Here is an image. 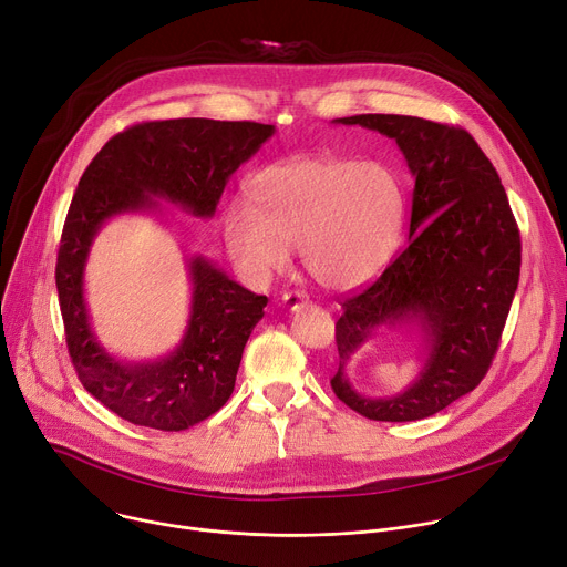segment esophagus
<instances>
[{"mask_svg":"<svg viewBox=\"0 0 567 567\" xmlns=\"http://www.w3.org/2000/svg\"><path fill=\"white\" fill-rule=\"evenodd\" d=\"M282 302H285L287 310H298V307L310 302V298H307V293H302V291H287L282 296Z\"/></svg>","mask_w":567,"mask_h":567,"instance_id":"34e87169","label":"esophagus"}]
</instances>
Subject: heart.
Segmentation results:
<instances>
[{
	"mask_svg": "<svg viewBox=\"0 0 567 567\" xmlns=\"http://www.w3.org/2000/svg\"><path fill=\"white\" fill-rule=\"evenodd\" d=\"M250 205L226 219L233 262L267 280L302 246V265L321 287L348 291L373 278L398 241L404 192L380 161L296 156L267 165L250 183Z\"/></svg>",
	"mask_w": 567,
	"mask_h": 567,
	"instance_id": "obj_1",
	"label": "heart"
}]
</instances>
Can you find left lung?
I'll return each mask as SVG.
<instances>
[{"label":"left lung","mask_w":567,"mask_h":567,"mask_svg":"<svg viewBox=\"0 0 567 567\" xmlns=\"http://www.w3.org/2000/svg\"><path fill=\"white\" fill-rule=\"evenodd\" d=\"M393 137L416 178L409 244L337 321L334 395L371 421L434 416L488 373L520 278V230L506 192L475 137L409 115L334 120ZM416 322L429 359L420 380L393 399L359 396L344 378L349 357L382 324Z\"/></svg>","instance_id":"1"}]
</instances>
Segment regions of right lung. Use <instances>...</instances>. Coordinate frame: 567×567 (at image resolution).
Instances as JSON below:
<instances>
[{"instance_id": "right-lung-1", "label": "right lung", "mask_w": 567, "mask_h": 567, "mask_svg": "<svg viewBox=\"0 0 567 567\" xmlns=\"http://www.w3.org/2000/svg\"><path fill=\"white\" fill-rule=\"evenodd\" d=\"M274 131L271 124L200 117L142 122L111 137L83 172L63 226L56 289L76 375L120 419L163 432L210 419L235 389L267 296L244 289L205 257H192V310L181 346L158 362H120L99 346L83 298L94 235L115 215L156 208L153 196L194 217H213L228 178Z\"/></svg>"}]
</instances>
